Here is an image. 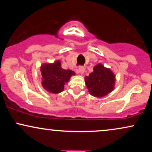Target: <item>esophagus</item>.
I'll list each match as a JSON object with an SVG mask.
<instances>
[{
  "instance_id": "obj_1",
  "label": "esophagus",
  "mask_w": 152,
  "mask_h": 152,
  "mask_svg": "<svg viewBox=\"0 0 152 152\" xmlns=\"http://www.w3.org/2000/svg\"><path fill=\"white\" fill-rule=\"evenodd\" d=\"M84 71H85V68L83 67V66H79L78 69L76 70V72L80 74H83V73H84Z\"/></svg>"
}]
</instances>
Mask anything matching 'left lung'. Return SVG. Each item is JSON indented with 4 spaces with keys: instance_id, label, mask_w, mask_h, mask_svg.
Segmentation results:
<instances>
[{
    "instance_id": "left-lung-1",
    "label": "left lung",
    "mask_w": 152,
    "mask_h": 152,
    "mask_svg": "<svg viewBox=\"0 0 152 152\" xmlns=\"http://www.w3.org/2000/svg\"><path fill=\"white\" fill-rule=\"evenodd\" d=\"M115 75L102 64L94 67V71L85 77L88 91L95 97L105 96L114 89Z\"/></svg>"
}]
</instances>
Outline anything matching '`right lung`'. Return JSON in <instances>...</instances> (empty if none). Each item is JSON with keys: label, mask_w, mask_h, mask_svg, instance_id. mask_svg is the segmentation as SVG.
Wrapping results in <instances>:
<instances>
[{"label": "right lung", "mask_w": 152, "mask_h": 152, "mask_svg": "<svg viewBox=\"0 0 152 152\" xmlns=\"http://www.w3.org/2000/svg\"><path fill=\"white\" fill-rule=\"evenodd\" d=\"M42 86L48 92L58 94L64 89V85L75 75L74 71L62 69L60 61L53 64H45L41 66Z\"/></svg>", "instance_id": "add662e5"}]
</instances>
